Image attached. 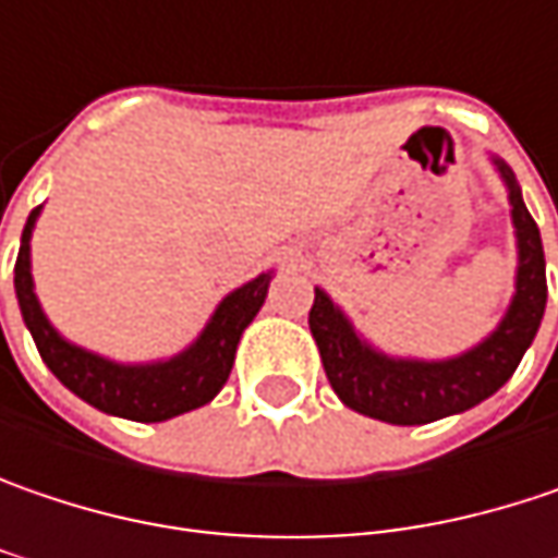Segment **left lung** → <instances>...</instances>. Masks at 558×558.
Listing matches in <instances>:
<instances>
[{
    "mask_svg": "<svg viewBox=\"0 0 558 558\" xmlns=\"http://www.w3.org/2000/svg\"><path fill=\"white\" fill-rule=\"evenodd\" d=\"M508 189L511 223L518 240L514 296L493 335L448 360L391 356L356 335L341 306L315 287L310 328L325 376L347 408L395 426H423L451 413H464L496 395L534 344L546 310V258L541 230L527 211L518 180L506 160L493 157Z\"/></svg>",
    "mask_w": 558,
    "mask_h": 558,
    "instance_id": "8db88e82",
    "label": "left lung"
}]
</instances>
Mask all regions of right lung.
<instances>
[{
  "mask_svg": "<svg viewBox=\"0 0 558 558\" xmlns=\"http://www.w3.org/2000/svg\"><path fill=\"white\" fill-rule=\"evenodd\" d=\"M37 217H40V208L31 211L21 233L15 293L24 325L52 376L90 408L122 416V420H135V423H163L170 416H180L214 401L217 391L230 378L236 344L248 328V322L262 310L275 271H265L243 287H236L233 293H227L217 303L208 325L202 328V335L177 356L154 360V363H116L94 350L65 341L50 325L47 312L34 293V275H31V233H34Z\"/></svg>",
  "mask_w": 558,
  "mask_h": 558,
  "instance_id": "right-lung-1",
  "label": "right lung"
}]
</instances>
